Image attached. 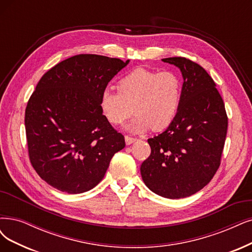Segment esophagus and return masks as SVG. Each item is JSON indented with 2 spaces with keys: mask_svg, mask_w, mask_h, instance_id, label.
I'll list each match as a JSON object with an SVG mask.
<instances>
[{
  "mask_svg": "<svg viewBox=\"0 0 252 252\" xmlns=\"http://www.w3.org/2000/svg\"><path fill=\"white\" fill-rule=\"evenodd\" d=\"M126 143L128 145V144H132L133 142L137 141V138H134V137H131V136H126Z\"/></svg>",
  "mask_w": 252,
  "mask_h": 252,
  "instance_id": "34e87169",
  "label": "esophagus"
}]
</instances>
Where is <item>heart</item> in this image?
I'll return each mask as SVG.
<instances>
[{
	"mask_svg": "<svg viewBox=\"0 0 252 252\" xmlns=\"http://www.w3.org/2000/svg\"><path fill=\"white\" fill-rule=\"evenodd\" d=\"M118 91L105 90L100 95L102 114L113 125H121L137 114L127 126L134 133L148 128L162 131L178 115L183 83L173 71L136 68L120 79Z\"/></svg>",
	"mask_w": 252,
	"mask_h": 252,
	"instance_id": "1",
	"label": "heart"
}]
</instances>
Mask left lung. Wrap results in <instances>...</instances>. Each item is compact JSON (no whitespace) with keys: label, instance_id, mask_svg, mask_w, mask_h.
<instances>
[{"label":"left lung","instance_id":"8db88e82","mask_svg":"<svg viewBox=\"0 0 252 252\" xmlns=\"http://www.w3.org/2000/svg\"><path fill=\"white\" fill-rule=\"evenodd\" d=\"M183 74L178 115L162 134L148 139L151 155L141 164L145 185L166 198H184L207 186L217 172L228 118L210 74L185 57L162 59Z\"/></svg>","mask_w":252,"mask_h":252}]
</instances>
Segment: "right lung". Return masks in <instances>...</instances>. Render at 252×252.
<instances>
[{
    "label": "right lung",
    "instance_id": "add662e5",
    "mask_svg": "<svg viewBox=\"0 0 252 252\" xmlns=\"http://www.w3.org/2000/svg\"><path fill=\"white\" fill-rule=\"evenodd\" d=\"M127 63L80 54L55 65L37 84L25 113L28 154L52 187L69 194L94 188L126 146L102 114L100 95Z\"/></svg>",
    "mask_w": 252,
    "mask_h": 252
}]
</instances>
